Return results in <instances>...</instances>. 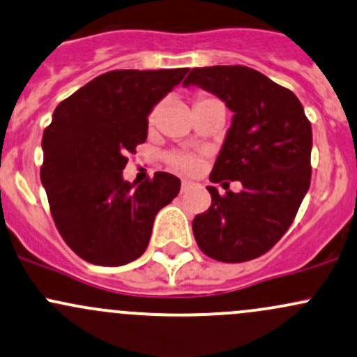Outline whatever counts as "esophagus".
Returning <instances> with one entry per match:
<instances>
[{"label": "esophagus", "instance_id": "1", "mask_svg": "<svg viewBox=\"0 0 357 357\" xmlns=\"http://www.w3.org/2000/svg\"><path fill=\"white\" fill-rule=\"evenodd\" d=\"M193 185V183L190 181V179H183V183H181V191H186L190 188V186Z\"/></svg>", "mask_w": 357, "mask_h": 357}]
</instances>
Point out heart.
I'll return each mask as SVG.
<instances>
[{
  "label": "heart",
  "instance_id": "heart-1",
  "mask_svg": "<svg viewBox=\"0 0 357 357\" xmlns=\"http://www.w3.org/2000/svg\"><path fill=\"white\" fill-rule=\"evenodd\" d=\"M153 119V116H152ZM171 164L174 167L178 169H183V171H193V169H197L198 166V160L195 159V157L191 155H181V153H174V155H171Z\"/></svg>",
  "mask_w": 357,
  "mask_h": 357
}]
</instances>
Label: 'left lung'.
I'll return each mask as SVG.
<instances>
[{
    "mask_svg": "<svg viewBox=\"0 0 357 357\" xmlns=\"http://www.w3.org/2000/svg\"><path fill=\"white\" fill-rule=\"evenodd\" d=\"M183 85L207 90L232 111L210 181L243 185L226 197L207 186L212 205L193 219L195 239L213 260H253L282 238L310 188V121L291 90L248 66L193 68Z\"/></svg>",
    "mask_w": 357,
    "mask_h": 357,
    "instance_id": "8db88e82",
    "label": "left lung"
}]
</instances>
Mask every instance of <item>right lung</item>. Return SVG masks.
Returning a JSON list of instances; mask_svg holds the SVG:
<instances>
[{
  "instance_id": "right-lung-1",
  "label": "right lung",
  "mask_w": 357,
  "mask_h": 357,
  "mask_svg": "<svg viewBox=\"0 0 357 357\" xmlns=\"http://www.w3.org/2000/svg\"><path fill=\"white\" fill-rule=\"evenodd\" d=\"M188 68L114 70L58 104L43 135L40 181L59 234L84 260L119 267L147 250L153 219L178 197L169 172L128 183V153L147 140L149 114Z\"/></svg>"
}]
</instances>
